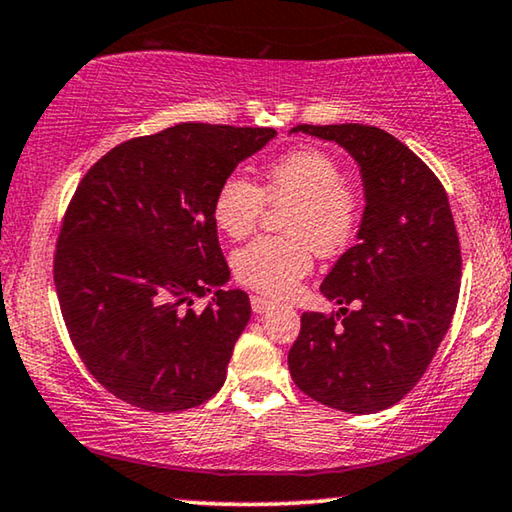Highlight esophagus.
Returning <instances> with one entry per match:
<instances>
[{
    "instance_id": "34e87169",
    "label": "esophagus",
    "mask_w": 512,
    "mask_h": 512,
    "mask_svg": "<svg viewBox=\"0 0 512 512\" xmlns=\"http://www.w3.org/2000/svg\"><path fill=\"white\" fill-rule=\"evenodd\" d=\"M250 305H253V310L257 315H266V312L276 308V303L271 299H266V296H250Z\"/></svg>"
}]
</instances>
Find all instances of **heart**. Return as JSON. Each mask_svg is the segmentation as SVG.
Instances as JSON below:
<instances>
[{"label": "heart", "mask_w": 512, "mask_h": 512, "mask_svg": "<svg viewBox=\"0 0 512 512\" xmlns=\"http://www.w3.org/2000/svg\"><path fill=\"white\" fill-rule=\"evenodd\" d=\"M271 204H289L282 220L287 236H257L234 250L232 271L241 285L266 296H285L312 269V250L333 255L354 239L361 204L345 183L342 165L317 147L287 151L266 170L259 188L232 172L213 197V223L232 239L253 232Z\"/></svg>", "instance_id": "1"}]
</instances>
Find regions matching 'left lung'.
<instances>
[{"mask_svg": "<svg viewBox=\"0 0 512 512\" xmlns=\"http://www.w3.org/2000/svg\"><path fill=\"white\" fill-rule=\"evenodd\" d=\"M340 144L365 190L356 246L322 282L335 315L303 312L289 372L308 398L349 414L400 402L423 377L451 326L462 255L441 181L409 147L377 126L301 124ZM357 303L356 311L346 305Z\"/></svg>", "mask_w": 512, "mask_h": 512, "instance_id": "1", "label": "left lung"}]
</instances>
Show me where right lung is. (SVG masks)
Segmentation results:
<instances>
[{
    "instance_id": "1",
    "label": "right lung",
    "mask_w": 512,
    "mask_h": 512,
    "mask_svg": "<svg viewBox=\"0 0 512 512\" xmlns=\"http://www.w3.org/2000/svg\"><path fill=\"white\" fill-rule=\"evenodd\" d=\"M273 128L177 124L133 137L82 177L61 223L55 287L82 363L133 407L183 411L225 384L250 319L230 280L213 197ZM213 293L202 313L189 308Z\"/></svg>"
}]
</instances>
